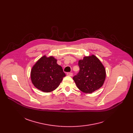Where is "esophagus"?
<instances>
[{
  "label": "esophagus",
  "instance_id": "esophagus-1",
  "mask_svg": "<svg viewBox=\"0 0 133 133\" xmlns=\"http://www.w3.org/2000/svg\"><path fill=\"white\" fill-rule=\"evenodd\" d=\"M72 72H67V76H72Z\"/></svg>",
  "mask_w": 133,
  "mask_h": 133
}]
</instances>
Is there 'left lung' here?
<instances>
[{"mask_svg": "<svg viewBox=\"0 0 133 133\" xmlns=\"http://www.w3.org/2000/svg\"><path fill=\"white\" fill-rule=\"evenodd\" d=\"M80 70L73 79L82 91L90 94L99 89L106 78V70L100 60L94 55L85 56L78 61Z\"/></svg>", "mask_w": 133, "mask_h": 133, "instance_id": "1", "label": "left lung"}]
</instances>
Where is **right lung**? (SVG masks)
Listing matches in <instances>:
<instances>
[{
    "label": "right lung",
    "mask_w": 133,
    "mask_h": 133,
    "mask_svg": "<svg viewBox=\"0 0 133 133\" xmlns=\"http://www.w3.org/2000/svg\"><path fill=\"white\" fill-rule=\"evenodd\" d=\"M66 76L54 56H43L32 66L30 77L34 86L43 92H49L57 88Z\"/></svg>",
    "instance_id": "right-lung-1"
}]
</instances>
